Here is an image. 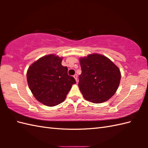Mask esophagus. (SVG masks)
<instances>
[{
  "mask_svg": "<svg viewBox=\"0 0 148 148\" xmlns=\"http://www.w3.org/2000/svg\"><path fill=\"white\" fill-rule=\"evenodd\" d=\"M73 76H74V79H76V82H77V74H74Z\"/></svg>",
  "mask_w": 148,
  "mask_h": 148,
  "instance_id": "esophagus-1",
  "label": "esophagus"
}]
</instances>
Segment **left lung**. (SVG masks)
I'll return each mask as SVG.
<instances>
[{"label":"left lung","mask_w":148,"mask_h":148,"mask_svg":"<svg viewBox=\"0 0 148 148\" xmlns=\"http://www.w3.org/2000/svg\"><path fill=\"white\" fill-rule=\"evenodd\" d=\"M79 86L84 98L100 103L108 100L118 90L121 80L119 68L106 56L93 53L79 59Z\"/></svg>","instance_id":"left-lung-1"}]
</instances>
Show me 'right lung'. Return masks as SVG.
I'll use <instances>...</instances> for the list:
<instances>
[{"mask_svg": "<svg viewBox=\"0 0 148 148\" xmlns=\"http://www.w3.org/2000/svg\"><path fill=\"white\" fill-rule=\"evenodd\" d=\"M62 58L53 54L44 56L31 65L27 72L28 85L34 97L44 105L53 107L64 102L74 78L62 65Z\"/></svg>", "mask_w": 148, "mask_h": 148, "instance_id": "obj_1", "label": "right lung"}]
</instances>
